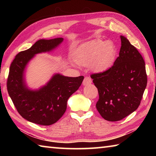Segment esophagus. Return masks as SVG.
<instances>
[{
    "instance_id": "obj_1",
    "label": "esophagus",
    "mask_w": 156,
    "mask_h": 156,
    "mask_svg": "<svg viewBox=\"0 0 156 156\" xmlns=\"http://www.w3.org/2000/svg\"><path fill=\"white\" fill-rule=\"evenodd\" d=\"M91 79L90 77H89V76H86V77H84L83 82V85H87L89 84H91Z\"/></svg>"
}]
</instances>
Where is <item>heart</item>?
<instances>
[{"mask_svg": "<svg viewBox=\"0 0 156 156\" xmlns=\"http://www.w3.org/2000/svg\"><path fill=\"white\" fill-rule=\"evenodd\" d=\"M115 54V46L112 41L96 39L79 49L74 60L81 66L91 65L96 72H104L112 65Z\"/></svg>", "mask_w": 156, "mask_h": 156, "instance_id": "heart-1", "label": "heart"}]
</instances>
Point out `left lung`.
Masks as SVG:
<instances>
[{
  "mask_svg": "<svg viewBox=\"0 0 156 156\" xmlns=\"http://www.w3.org/2000/svg\"><path fill=\"white\" fill-rule=\"evenodd\" d=\"M119 56L113 65L91 78L98 91L96 109L108 121H118L139 107L147 84L145 62L135 47L120 36Z\"/></svg>",
  "mask_w": 156,
  "mask_h": 156,
  "instance_id": "left-lung-1",
  "label": "left lung"
}]
</instances>
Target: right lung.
Here are the masks:
<instances>
[{
  "label": "right lung",
  "instance_id": "obj_1",
  "mask_svg": "<svg viewBox=\"0 0 156 156\" xmlns=\"http://www.w3.org/2000/svg\"><path fill=\"white\" fill-rule=\"evenodd\" d=\"M62 41V38L39 40L30 49L18 53L10 65L7 91L19 114L30 122L44 126L56 122L67 109L68 98L83 83V76L73 78L56 74L38 91L26 87L23 73L30 60L36 54L55 48Z\"/></svg>",
  "mask_w": 156,
  "mask_h": 156
}]
</instances>
